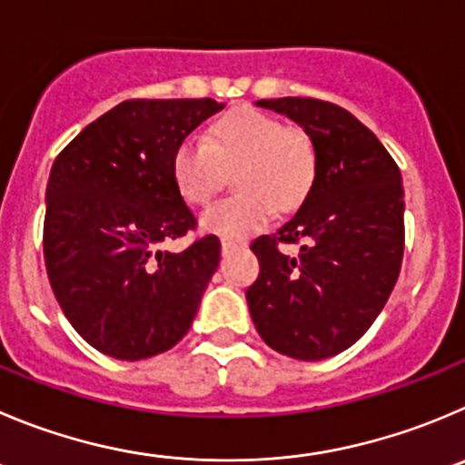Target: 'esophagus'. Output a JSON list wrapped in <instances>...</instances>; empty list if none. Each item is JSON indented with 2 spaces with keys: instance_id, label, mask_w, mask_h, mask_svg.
<instances>
[{
  "instance_id": "34e87169",
  "label": "esophagus",
  "mask_w": 465,
  "mask_h": 465,
  "mask_svg": "<svg viewBox=\"0 0 465 465\" xmlns=\"http://www.w3.org/2000/svg\"><path fill=\"white\" fill-rule=\"evenodd\" d=\"M241 247H245V242L242 241H236V238H229V236L223 238V252L224 254L233 252V250H241Z\"/></svg>"
}]
</instances>
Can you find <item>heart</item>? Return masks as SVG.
Wrapping results in <instances>:
<instances>
[{
	"label": "heart",
	"instance_id": "b5f03b06",
	"mask_svg": "<svg viewBox=\"0 0 465 465\" xmlns=\"http://www.w3.org/2000/svg\"><path fill=\"white\" fill-rule=\"evenodd\" d=\"M316 149L310 134L254 107L220 116L206 142L185 137L172 153V179L190 206H208L233 173L241 193L203 213V229L247 236L266 227L275 211L301 206L316 181Z\"/></svg>",
	"mask_w": 465,
	"mask_h": 465
}]
</instances>
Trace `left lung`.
Returning a JSON list of instances; mask_svg holds the SVG:
<instances>
[{
	"label": "left lung",
	"mask_w": 465,
	"mask_h": 465,
	"mask_svg": "<svg viewBox=\"0 0 465 465\" xmlns=\"http://www.w3.org/2000/svg\"><path fill=\"white\" fill-rule=\"evenodd\" d=\"M259 107L302 125L316 149V181L289 223L259 236V277L245 292L271 349L323 360L353 346L388 302L403 259L401 172L379 137L344 107L275 98ZM280 244H301L298 255Z\"/></svg>",
	"instance_id": "obj_1"
}]
</instances>
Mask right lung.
<instances>
[{
  "label": "right lung",
  "mask_w": 465,
  "mask_h": 465,
  "mask_svg": "<svg viewBox=\"0 0 465 465\" xmlns=\"http://www.w3.org/2000/svg\"><path fill=\"white\" fill-rule=\"evenodd\" d=\"M213 98H133L86 125L47 181L43 257L56 302L101 353L144 360L179 344L220 263L218 236L183 252L160 242L197 229L172 179V153Z\"/></svg>",
  "instance_id": "obj_1"
}]
</instances>
